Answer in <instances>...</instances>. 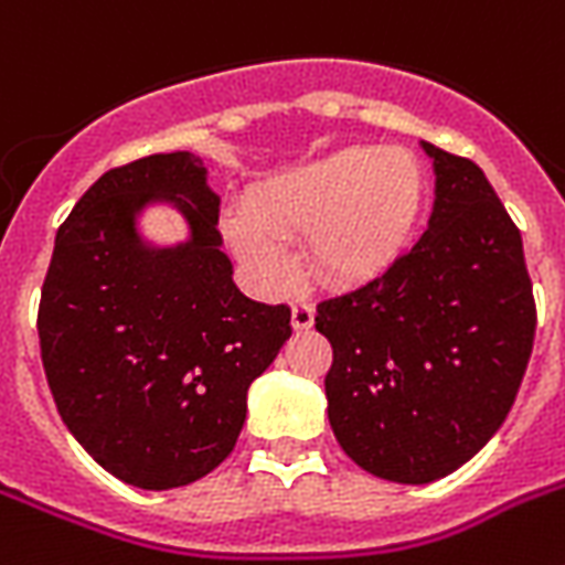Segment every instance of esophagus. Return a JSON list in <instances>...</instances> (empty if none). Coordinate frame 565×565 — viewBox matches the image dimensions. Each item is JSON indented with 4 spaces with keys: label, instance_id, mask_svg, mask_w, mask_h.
Instances as JSON below:
<instances>
[{
    "label": "esophagus",
    "instance_id": "obj_1",
    "mask_svg": "<svg viewBox=\"0 0 565 565\" xmlns=\"http://www.w3.org/2000/svg\"><path fill=\"white\" fill-rule=\"evenodd\" d=\"M290 319L296 331H308V328L313 326V308H310L308 301H296V305H292Z\"/></svg>",
    "mask_w": 565,
    "mask_h": 565
}]
</instances>
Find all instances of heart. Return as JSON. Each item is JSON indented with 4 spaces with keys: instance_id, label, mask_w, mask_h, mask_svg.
Instances as JSON below:
<instances>
[{
    "instance_id": "obj_1",
    "label": "heart",
    "mask_w": 565,
    "mask_h": 565,
    "mask_svg": "<svg viewBox=\"0 0 565 565\" xmlns=\"http://www.w3.org/2000/svg\"><path fill=\"white\" fill-rule=\"evenodd\" d=\"M425 167L407 149L343 146L266 179L222 216L231 252L264 292L299 275L290 237L308 234L310 264L328 281H363L393 264L419 225Z\"/></svg>"
}]
</instances>
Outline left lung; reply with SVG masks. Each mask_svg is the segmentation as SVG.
<instances>
[{"label":"left lung","mask_w":565,"mask_h":565,"mask_svg":"<svg viewBox=\"0 0 565 565\" xmlns=\"http://www.w3.org/2000/svg\"><path fill=\"white\" fill-rule=\"evenodd\" d=\"M437 199L428 228L375 278L317 305L334 363L328 422L354 463L430 483L508 419L534 349L522 234L483 170L422 140Z\"/></svg>","instance_id":"8db88e82"}]
</instances>
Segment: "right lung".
Masks as SVG:
<instances>
[{
	"label": "right lung",
	"instance_id": "add662e5",
	"mask_svg": "<svg viewBox=\"0 0 565 565\" xmlns=\"http://www.w3.org/2000/svg\"><path fill=\"white\" fill-rule=\"evenodd\" d=\"M170 203L189 239L154 247L139 216ZM202 158L105 172L57 228L38 334L57 413L84 451L140 490L188 487L231 455L246 393L290 340V308L237 290Z\"/></svg>",
	"mask_w": 565,
	"mask_h": 565
}]
</instances>
